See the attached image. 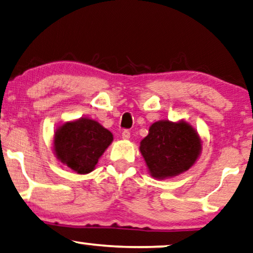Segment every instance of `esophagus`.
<instances>
[{
  "mask_svg": "<svg viewBox=\"0 0 253 253\" xmlns=\"http://www.w3.org/2000/svg\"><path fill=\"white\" fill-rule=\"evenodd\" d=\"M121 136H123V139H125V140L129 139V137H130V132H129L128 129H125L124 132H123V134H121Z\"/></svg>",
  "mask_w": 253,
  "mask_h": 253,
  "instance_id": "esophagus-1",
  "label": "esophagus"
}]
</instances>
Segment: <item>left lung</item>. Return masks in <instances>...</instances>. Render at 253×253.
<instances>
[{
    "mask_svg": "<svg viewBox=\"0 0 253 253\" xmlns=\"http://www.w3.org/2000/svg\"><path fill=\"white\" fill-rule=\"evenodd\" d=\"M140 151L150 174L163 179L178 176L193 166L201 151V140L186 121L154 123L141 141Z\"/></svg>",
    "mask_w": 253,
    "mask_h": 253,
    "instance_id": "left-lung-1",
    "label": "left lung"
}]
</instances>
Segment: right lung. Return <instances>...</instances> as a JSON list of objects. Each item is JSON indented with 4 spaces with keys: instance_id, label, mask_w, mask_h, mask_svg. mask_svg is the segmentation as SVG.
Segmentation results:
<instances>
[{
    "instance_id": "1",
    "label": "right lung",
    "mask_w": 253,
    "mask_h": 253,
    "mask_svg": "<svg viewBox=\"0 0 253 253\" xmlns=\"http://www.w3.org/2000/svg\"><path fill=\"white\" fill-rule=\"evenodd\" d=\"M113 141L110 130L95 120L81 118L63 124L54 134V153L59 161L80 174L95 169Z\"/></svg>"
}]
</instances>
